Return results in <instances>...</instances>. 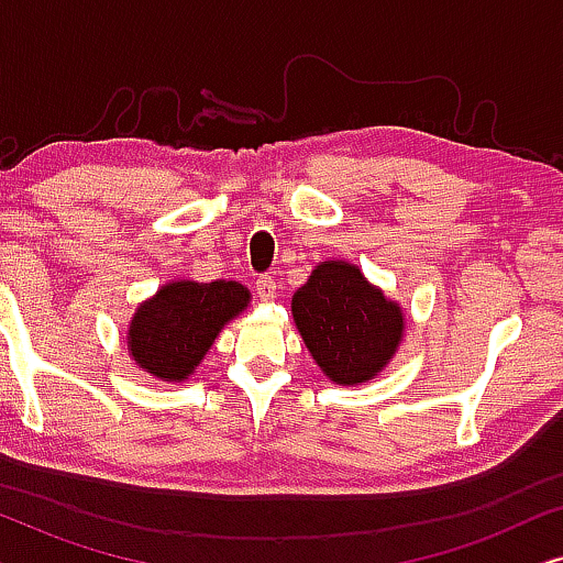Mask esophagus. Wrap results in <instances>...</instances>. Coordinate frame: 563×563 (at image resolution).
I'll return each instance as SVG.
<instances>
[{"label": "esophagus", "mask_w": 563, "mask_h": 563, "mask_svg": "<svg viewBox=\"0 0 563 563\" xmlns=\"http://www.w3.org/2000/svg\"><path fill=\"white\" fill-rule=\"evenodd\" d=\"M276 289H279V284H276L274 276H258L256 279V295L264 299V302H272L276 297Z\"/></svg>", "instance_id": "34e87169"}]
</instances>
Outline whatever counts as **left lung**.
Here are the masks:
<instances>
[{"instance_id":"8db88e82","label":"left lung","mask_w":563,"mask_h":563,"mask_svg":"<svg viewBox=\"0 0 563 563\" xmlns=\"http://www.w3.org/2000/svg\"><path fill=\"white\" fill-rule=\"evenodd\" d=\"M291 318L320 372L341 387L379 376L405 338V310L343 258L320 261L291 297Z\"/></svg>"}]
</instances>
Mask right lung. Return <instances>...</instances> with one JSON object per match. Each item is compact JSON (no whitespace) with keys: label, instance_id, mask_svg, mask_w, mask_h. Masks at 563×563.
Returning <instances> with one entry per match:
<instances>
[{"label":"right lung","instance_id":"add662e5","mask_svg":"<svg viewBox=\"0 0 563 563\" xmlns=\"http://www.w3.org/2000/svg\"><path fill=\"white\" fill-rule=\"evenodd\" d=\"M249 305L251 291L238 282H166L135 307L125 335L130 358L153 379L187 382L222 328Z\"/></svg>","mask_w":563,"mask_h":563}]
</instances>
